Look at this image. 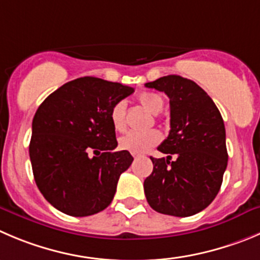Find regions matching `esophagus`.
I'll return each mask as SVG.
<instances>
[{"label":"esophagus","instance_id":"1","mask_svg":"<svg viewBox=\"0 0 260 260\" xmlns=\"http://www.w3.org/2000/svg\"><path fill=\"white\" fill-rule=\"evenodd\" d=\"M133 157H134V158H138V157H139V154H135V153H133Z\"/></svg>","mask_w":260,"mask_h":260}]
</instances>
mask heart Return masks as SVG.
Instances as JSON below:
<instances>
[{
    "label": "heart",
    "mask_w": 260,
    "mask_h": 260,
    "mask_svg": "<svg viewBox=\"0 0 260 260\" xmlns=\"http://www.w3.org/2000/svg\"><path fill=\"white\" fill-rule=\"evenodd\" d=\"M139 102L147 111L153 115H157L163 110L165 101L157 93L147 91L139 95ZM111 123L116 132H123L126 128V105L123 101L116 103L112 107L110 113ZM159 133L152 130V132L138 134V133H127L118 139V147L122 150H127L130 153L140 154L145 153L159 143Z\"/></svg>",
    "instance_id": "heart-1"
}]
</instances>
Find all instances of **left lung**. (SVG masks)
Returning a JSON list of instances; mask_svg holds the SVG:
<instances>
[{"instance_id": "8db88e82", "label": "left lung", "mask_w": 260, "mask_h": 260, "mask_svg": "<svg viewBox=\"0 0 260 260\" xmlns=\"http://www.w3.org/2000/svg\"><path fill=\"white\" fill-rule=\"evenodd\" d=\"M170 98L171 130L153 158L144 192L158 213L189 217L206 209L221 189L227 167L223 118L212 98L197 83L167 75L145 84ZM172 155L177 159L171 160Z\"/></svg>"}]
</instances>
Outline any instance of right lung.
<instances>
[{"label":"right lung","instance_id":"right-lung-1","mask_svg":"<svg viewBox=\"0 0 260 260\" xmlns=\"http://www.w3.org/2000/svg\"><path fill=\"white\" fill-rule=\"evenodd\" d=\"M133 93L120 83L84 76L39 106L29 155L37 186L54 208L85 217L110 206L120 175L134 160L127 150L112 152L117 140L110 113Z\"/></svg>","mask_w":260,"mask_h":260}]
</instances>
